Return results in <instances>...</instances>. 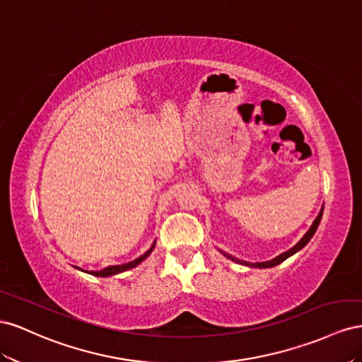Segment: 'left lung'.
Instances as JSON below:
<instances>
[{"instance_id": "left-lung-1", "label": "left lung", "mask_w": 362, "mask_h": 362, "mask_svg": "<svg viewBox=\"0 0 362 362\" xmlns=\"http://www.w3.org/2000/svg\"><path fill=\"white\" fill-rule=\"evenodd\" d=\"M322 215H323V208H322V211L318 212V215H317V218L314 220V223H313V226L309 227V230L303 235V238L298 241L293 249H290L288 252H285V253H282V255H279V256H276L274 259H272V261H267V262H245V261H241V259H238V257H235V256H232V255H229V253H224V252H221L227 259H230V261H233V262H236V264H241V265H247V267H255V268H270V267H274V265H277V264H281V262H284L286 257H290V256H293L294 253H297L298 250H302L303 247L309 243V240L313 238L314 236V233H315V230H317V227H318V224H320V221H322Z\"/></svg>"}]
</instances>
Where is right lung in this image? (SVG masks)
<instances>
[{
    "label": "right lung",
    "instance_id": "add662e5",
    "mask_svg": "<svg viewBox=\"0 0 362 362\" xmlns=\"http://www.w3.org/2000/svg\"><path fill=\"white\" fill-rule=\"evenodd\" d=\"M154 244H156V241L153 243V245L150 247V250H147L146 253H144L142 256H139L138 259H135V261L127 262V264H124V265H110V267L103 268V270H100V272H86V273H90L92 276H98V277H106V276H113V274H118V273H122V272H127V270H130V268H135L136 265H139L144 259H146V257L153 252Z\"/></svg>",
    "mask_w": 362,
    "mask_h": 362
}]
</instances>
